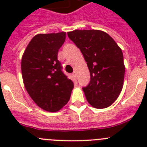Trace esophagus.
<instances>
[{"instance_id":"obj_1","label":"esophagus","mask_w":147,"mask_h":147,"mask_svg":"<svg viewBox=\"0 0 147 147\" xmlns=\"http://www.w3.org/2000/svg\"><path fill=\"white\" fill-rule=\"evenodd\" d=\"M72 76H74V77L75 79H76V76H76V72H74V73H73V74H72Z\"/></svg>"}]
</instances>
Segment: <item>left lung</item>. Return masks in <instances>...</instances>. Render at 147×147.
<instances>
[{"label":"left lung","instance_id":"8db88e82","mask_svg":"<svg viewBox=\"0 0 147 147\" xmlns=\"http://www.w3.org/2000/svg\"><path fill=\"white\" fill-rule=\"evenodd\" d=\"M67 36L84 56L90 82L83 88L88 103L95 108L110 107L123 88L125 66L123 53L115 40L101 30H74Z\"/></svg>","mask_w":147,"mask_h":147}]
</instances>
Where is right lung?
<instances>
[{"label":"right lung","mask_w":147,"mask_h":147,"mask_svg":"<svg viewBox=\"0 0 147 147\" xmlns=\"http://www.w3.org/2000/svg\"><path fill=\"white\" fill-rule=\"evenodd\" d=\"M66 33L38 34L22 56L24 86L36 105L48 112H57L67 103L74 82L62 72L57 59Z\"/></svg>","instance_id":"right-lung-1"}]
</instances>
